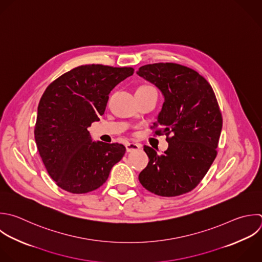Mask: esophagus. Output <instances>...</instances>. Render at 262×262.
Segmentation results:
<instances>
[{"label":"esophagus","mask_w":262,"mask_h":262,"mask_svg":"<svg viewBox=\"0 0 262 262\" xmlns=\"http://www.w3.org/2000/svg\"><path fill=\"white\" fill-rule=\"evenodd\" d=\"M140 144L138 143H133V142H128L126 144V150L127 152H132V151H135V150H138L140 148Z\"/></svg>","instance_id":"1"}]
</instances>
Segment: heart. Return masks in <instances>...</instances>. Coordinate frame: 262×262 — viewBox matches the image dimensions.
I'll return each instance as SVG.
<instances>
[{
    "label": "heart",
    "mask_w": 262,
    "mask_h": 262,
    "mask_svg": "<svg viewBox=\"0 0 262 262\" xmlns=\"http://www.w3.org/2000/svg\"><path fill=\"white\" fill-rule=\"evenodd\" d=\"M149 89H154V88H152L151 86H146V85H144V86L139 87L137 91H143V90H149Z\"/></svg>",
    "instance_id": "heart-1"
}]
</instances>
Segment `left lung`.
<instances>
[{
    "mask_svg": "<svg viewBox=\"0 0 262 262\" xmlns=\"http://www.w3.org/2000/svg\"><path fill=\"white\" fill-rule=\"evenodd\" d=\"M137 75L156 85L165 101L154 135H166L162 155L144 145L149 162L138 178L148 191L176 196L192 190L217 156L222 116L208 81L195 71L172 62L146 64Z\"/></svg>",
    "mask_w": 262,
    "mask_h": 262,
    "instance_id": "8db88e82",
    "label": "left lung"
}]
</instances>
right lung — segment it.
Wrapping results in <instances>:
<instances>
[{
    "label": "right lung",
    "instance_id": "add662e5",
    "mask_svg": "<svg viewBox=\"0 0 262 262\" xmlns=\"http://www.w3.org/2000/svg\"><path fill=\"white\" fill-rule=\"evenodd\" d=\"M132 68L87 64L53 81L38 106L35 139L45 168L56 184L72 193L100 187L126 147L92 141L88 128L104 114L108 94Z\"/></svg>",
    "mask_w": 262,
    "mask_h": 262
}]
</instances>
